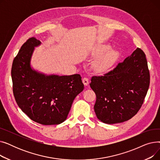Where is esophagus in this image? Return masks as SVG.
Returning a JSON list of instances; mask_svg holds the SVG:
<instances>
[{
	"instance_id": "1",
	"label": "esophagus",
	"mask_w": 160,
	"mask_h": 160,
	"mask_svg": "<svg viewBox=\"0 0 160 160\" xmlns=\"http://www.w3.org/2000/svg\"><path fill=\"white\" fill-rule=\"evenodd\" d=\"M82 82L83 83V84H84V86H87L89 84V80L87 78H83L82 79Z\"/></svg>"
}]
</instances>
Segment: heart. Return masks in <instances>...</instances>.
<instances>
[{"label": "heart", "instance_id": "b5f03b06", "mask_svg": "<svg viewBox=\"0 0 160 160\" xmlns=\"http://www.w3.org/2000/svg\"><path fill=\"white\" fill-rule=\"evenodd\" d=\"M111 48L110 45L104 44L98 45L91 50L90 56L93 58H97L91 65L92 69L96 72L109 71L118 60L119 52Z\"/></svg>", "mask_w": 160, "mask_h": 160}]
</instances>
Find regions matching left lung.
Listing matches in <instances>:
<instances>
[{
	"instance_id": "left-lung-1",
	"label": "left lung",
	"mask_w": 160,
	"mask_h": 160,
	"mask_svg": "<svg viewBox=\"0 0 160 160\" xmlns=\"http://www.w3.org/2000/svg\"><path fill=\"white\" fill-rule=\"evenodd\" d=\"M91 81L97 96L94 110L98 119L110 124L130 119L139 110L149 88L144 52L137 48L113 70L93 76Z\"/></svg>"
}]
</instances>
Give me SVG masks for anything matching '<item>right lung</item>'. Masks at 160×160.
Listing matches in <instances>:
<instances>
[{
	"mask_svg": "<svg viewBox=\"0 0 160 160\" xmlns=\"http://www.w3.org/2000/svg\"><path fill=\"white\" fill-rule=\"evenodd\" d=\"M41 43L35 38L28 39L14 58L13 95L21 110L32 121L43 125L59 124L66 120L74 99L84 86L78 74L47 75L33 69L32 56Z\"/></svg>",
	"mask_w": 160,
	"mask_h": 160,
	"instance_id": "right-lung-1",
	"label": "right lung"
}]
</instances>
